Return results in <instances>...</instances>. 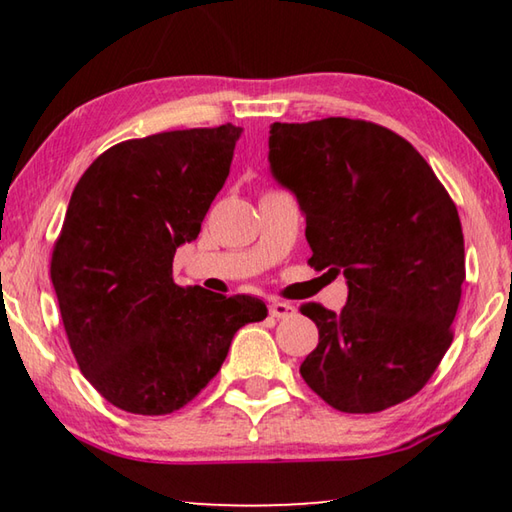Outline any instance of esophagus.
Instances as JSON below:
<instances>
[{"label": "esophagus", "instance_id": "esophagus-1", "mask_svg": "<svg viewBox=\"0 0 512 512\" xmlns=\"http://www.w3.org/2000/svg\"><path fill=\"white\" fill-rule=\"evenodd\" d=\"M293 305H289V302H280V300H275V302H271V305H268V314H271L273 318H289V316H293Z\"/></svg>", "mask_w": 512, "mask_h": 512}]
</instances>
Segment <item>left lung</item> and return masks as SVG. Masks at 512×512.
Segmentation results:
<instances>
[{"label":"left lung","instance_id":"obj_1","mask_svg":"<svg viewBox=\"0 0 512 512\" xmlns=\"http://www.w3.org/2000/svg\"><path fill=\"white\" fill-rule=\"evenodd\" d=\"M268 149L305 212L309 266L343 271L350 289L339 314L300 307L318 327L302 379L343 413L409 400L454 339L465 248L452 196L411 142L372 121H275Z\"/></svg>","mask_w":512,"mask_h":512}]
</instances>
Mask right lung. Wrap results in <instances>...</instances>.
<instances>
[{
    "label": "right lung",
    "mask_w": 512,
    "mask_h": 512,
    "mask_svg": "<svg viewBox=\"0 0 512 512\" xmlns=\"http://www.w3.org/2000/svg\"><path fill=\"white\" fill-rule=\"evenodd\" d=\"M241 128L126 140L76 183L51 253L60 316L85 379L117 409L167 415L203 391L239 327L266 318L253 296L173 282V255L201 232Z\"/></svg>",
    "instance_id": "add662e5"
}]
</instances>
